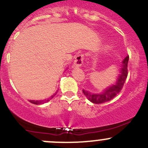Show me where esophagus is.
Returning a JSON list of instances; mask_svg holds the SVG:
<instances>
[{"instance_id":"1","label":"esophagus","mask_w":148,"mask_h":148,"mask_svg":"<svg viewBox=\"0 0 148 148\" xmlns=\"http://www.w3.org/2000/svg\"><path fill=\"white\" fill-rule=\"evenodd\" d=\"M83 60H84V55L83 54H79L75 58L73 66L75 68H79L83 65Z\"/></svg>"}]
</instances>
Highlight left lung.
Segmentation results:
<instances>
[{"label":"left lung","instance_id":"8db88e82","mask_svg":"<svg viewBox=\"0 0 148 148\" xmlns=\"http://www.w3.org/2000/svg\"><path fill=\"white\" fill-rule=\"evenodd\" d=\"M128 60L129 56H127L123 60L121 73L119 74V77H117L116 83L112 86H111V87H109L106 90H105L102 93H101V94H94V93H90L89 92L86 91V90H83V93L87 97V99L93 103H103L113 99L122 90L124 83H125L126 79L127 77V75H128V70H127Z\"/></svg>","mask_w":148,"mask_h":148}]
</instances>
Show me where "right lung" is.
<instances>
[{"mask_svg":"<svg viewBox=\"0 0 148 148\" xmlns=\"http://www.w3.org/2000/svg\"><path fill=\"white\" fill-rule=\"evenodd\" d=\"M57 94V93H55V94H54V95H52V96H51L50 98H49V99H45V100H42V101H33V100H30L29 101V102H31V103H34V104H36V105H39V104H42V103H46V102H47V101H49V100H50V99H52V98L54 97V96H55V95Z\"/></svg>","mask_w":148,"mask_h":148,"instance_id":"add662e5","label":"right lung"}]
</instances>
